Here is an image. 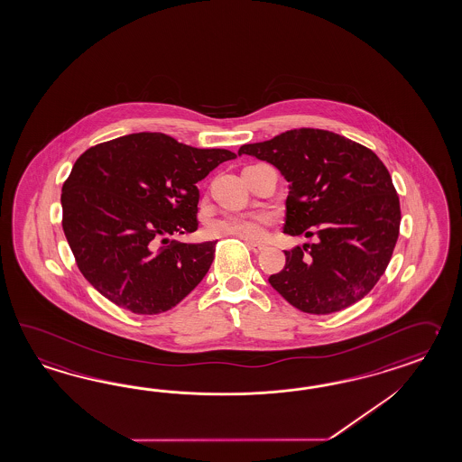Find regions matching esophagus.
Segmentation results:
<instances>
[{"instance_id":"esophagus-1","label":"esophagus","mask_w":462,"mask_h":462,"mask_svg":"<svg viewBox=\"0 0 462 462\" xmlns=\"http://www.w3.org/2000/svg\"><path fill=\"white\" fill-rule=\"evenodd\" d=\"M247 244V247L252 250V252H255V254H259V252H262L263 248H265V245L263 244H257V242H245Z\"/></svg>"}]
</instances>
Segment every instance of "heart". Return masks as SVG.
<instances>
[{
	"mask_svg": "<svg viewBox=\"0 0 462 462\" xmlns=\"http://www.w3.org/2000/svg\"><path fill=\"white\" fill-rule=\"evenodd\" d=\"M269 217L263 214H234L215 218L208 226L210 236H236L242 240H259L263 236Z\"/></svg>",
	"mask_w": 462,
	"mask_h": 462,
	"instance_id": "1",
	"label": "heart"
}]
</instances>
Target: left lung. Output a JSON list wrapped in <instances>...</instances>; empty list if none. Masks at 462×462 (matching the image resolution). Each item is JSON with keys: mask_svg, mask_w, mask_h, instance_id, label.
Segmentation results:
<instances>
[{"mask_svg": "<svg viewBox=\"0 0 462 462\" xmlns=\"http://www.w3.org/2000/svg\"><path fill=\"white\" fill-rule=\"evenodd\" d=\"M238 155L265 160L289 181V236L315 244L285 250L272 287L307 314H332L371 292L393 257L401 205L393 179L369 148L334 132L297 128L250 143Z\"/></svg>", "mask_w": 462, "mask_h": 462, "instance_id": "left-lung-1", "label": "left lung"}]
</instances>
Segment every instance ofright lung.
Segmentation results:
<instances>
[{
    "instance_id": "right-lung-1",
    "label": "right lung",
    "mask_w": 462,
    "mask_h": 462,
    "mask_svg": "<svg viewBox=\"0 0 462 462\" xmlns=\"http://www.w3.org/2000/svg\"><path fill=\"white\" fill-rule=\"evenodd\" d=\"M234 158L148 132L88 148L61 189L63 232L83 277L134 314L179 304L210 269L217 242L169 236L197 230L195 183Z\"/></svg>"
}]
</instances>
